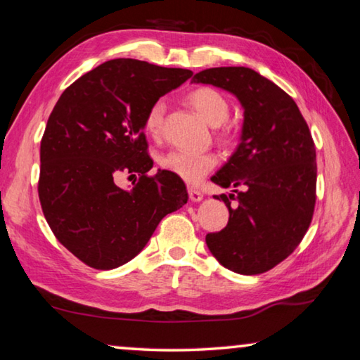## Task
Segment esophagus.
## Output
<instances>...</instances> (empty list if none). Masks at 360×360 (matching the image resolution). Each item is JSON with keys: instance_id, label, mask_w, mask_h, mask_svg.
<instances>
[{"instance_id": "obj_1", "label": "esophagus", "mask_w": 360, "mask_h": 360, "mask_svg": "<svg viewBox=\"0 0 360 360\" xmlns=\"http://www.w3.org/2000/svg\"><path fill=\"white\" fill-rule=\"evenodd\" d=\"M188 197H191L193 203H198V202H202V200H203V193L197 191V188H188Z\"/></svg>"}]
</instances>
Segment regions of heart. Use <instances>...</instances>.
<instances>
[{"instance_id": "1", "label": "heart", "mask_w": 360, "mask_h": 360, "mask_svg": "<svg viewBox=\"0 0 360 360\" xmlns=\"http://www.w3.org/2000/svg\"><path fill=\"white\" fill-rule=\"evenodd\" d=\"M187 103L211 127L222 125L229 119L230 105L225 96L211 87H200L187 95ZM165 103L157 101L146 114L144 127L152 136H158L163 129ZM162 167L178 176L188 184H198L212 168L216 167V157L210 152H192L174 149L162 158Z\"/></svg>"}]
</instances>
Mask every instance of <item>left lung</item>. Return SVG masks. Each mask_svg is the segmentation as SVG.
<instances>
[{"label":"left lung","instance_id":"obj_1","mask_svg":"<svg viewBox=\"0 0 360 360\" xmlns=\"http://www.w3.org/2000/svg\"><path fill=\"white\" fill-rule=\"evenodd\" d=\"M192 81L235 95L245 111L238 146L211 178L240 191L216 195L229 208V224L206 235V245L229 270L259 275L294 252L311 222L318 172L311 133L295 101L251 68H210Z\"/></svg>","mask_w":360,"mask_h":360}]
</instances>
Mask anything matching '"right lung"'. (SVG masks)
<instances>
[{
	"instance_id": "1",
	"label": "right lung",
	"mask_w": 360,
	"mask_h": 360,
	"mask_svg": "<svg viewBox=\"0 0 360 360\" xmlns=\"http://www.w3.org/2000/svg\"><path fill=\"white\" fill-rule=\"evenodd\" d=\"M193 72L141 60L115 58L72 82L60 96L41 141L39 202L57 240L98 270L130 262L148 245L158 222L182 208L181 178L158 169L148 155L144 120L149 108ZM122 172L139 173L120 189Z\"/></svg>"
}]
</instances>
